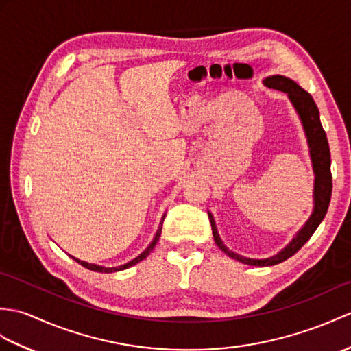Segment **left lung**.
<instances>
[{
  "instance_id": "1",
  "label": "left lung",
  "mask_w": 351,
  "mask_h": 351,
  "mask_svg": "<svg viewBox=\"0 0 351 351\" xmlns=\"http://www.w3.org/2000/svg\"><path fill=\"white\" fill-rule=\"evenodd\" d=\"M263 85L267 88L278 89V91L286 93L290 103L293 104V108H295L298 113L300 122H302V128L305 132L309 157H311V165H313V172H314V190H313L314 206H313L311 215H309L305 224L300 227V230L293 236V239L287 243V245L284 247L280 252H276L275 256L267 257V258H250L227 248L224 245L223 239L219 238L214 215L208 213L210 226H213L214 241L218 245V248L224 251L229 257L250 266L278 265L302 248L304 243L311 238L317 227H319V224L323 221L326 213H328L330 195H332L329 143H328V137H326L324 130L322 127L320 113H319V109H317L314 99L305 91V89L300 88L295 80L281 75H274L263 79Z\"/></svg>"
}]
</instances>
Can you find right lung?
Here are the masks:
<instances>
[{
    "label": "right lung",
    "instance_id": "right-lung-1",
    "mask_svg": "<svg viewBox=\"0 0 351 351\" xmlns=\"http://www.w3.org/2000/svg\"><path fill=\"white\" fill-rule=\"evenodd\" d=\"M165 217H166V214L162 215V218H161V221H160V226H158V229H157V233H156V236H154V239H152V242L149 243L148 245V248H146L143 252H141V254H138L136 258H133V260H130L128 263H124V265H121V266H112V267H106V266H101V265H94V263H88V262H84V260H79V258H76V257H71L73 260H75V262H77L79 265H82L84 267H86V269H89V271H94V272H101V274H112V272H118V271H124V269H128L130 266H133V265H136V263H138L141 262V260H143V258H146L149 256V252L154 250V247L157 245V242H158V239H160V234H161V229H162V221H165Z\"/></svg>",
    "mask_w": 351,
    "mask_h": 351
}]
</instances>
